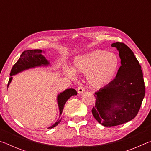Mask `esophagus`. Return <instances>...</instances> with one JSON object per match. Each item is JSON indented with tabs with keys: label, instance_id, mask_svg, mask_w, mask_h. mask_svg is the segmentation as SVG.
<instances>
[{
	"label": "esophagus",
	"instance_id": "obj_1",
	"mask_svg": "<svg viewBox=\"0 0 151 151\" xmlns=\"http://www.w3.org/2000/svg\"><path fill=\"white\" fill-rule=\"evenodd\" d=\"M85 89L83 86H78V87L77 91H78V93H79V94L83 93L84 92H85Z\"/></svg>",
	"mask_w": 151,
	"mask_h": 151
}]
</instances>
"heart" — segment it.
I'll use <instances>...</instances> for the list:
<instances>
[{"mask_svg": "<svg viewBox=\"0 0 151 151\" xmlns=\"http://www.w3.org/2000/svg\"><path fill=\"white\" fill-rule=\"evenodd\" d=\"M120 66L117 55L104 50H94L76 57L73 70L85 74L90 85L101 88L109 84L115 77ZM64 71L70 77L75 76L72 69L65 67Z\"/></svg>", "mask_w": 151, "mask_h": 151, "instance_id": "obj_1", "label": "heart"}]
</instances>
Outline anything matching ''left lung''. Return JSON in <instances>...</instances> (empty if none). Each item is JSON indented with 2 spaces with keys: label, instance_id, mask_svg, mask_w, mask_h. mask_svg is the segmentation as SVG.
<instances>
[{
  "label": "left lung",
  "instance_id": "1",
  "mask_svg": "<svg viewBox=\"0 0 151 151\" xmlns=\"http://www.w3.org/2000/svg\"><path fill=\"white\" fill-rule=\"evenodd\" d=\"M112 47L119 50L121 66L115 78L95 93L92 113L104 127L124 124L137 116L145 94L141 66L134 53L123 42Z\"/></svg>",
  "mask_w": 151,
  "mask_h": 151
}]
</instances>
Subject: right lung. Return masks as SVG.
<instances>
[{
  "label": "right lung",
  "mask_w": 151,
  "mask_h": 151,
  "mask_svg": "<svg viewBox=\"0 0 151 151\" xmlns=\"http://www.w3.org/2000/svg\"><path fill=\"white\" fill-rule=\"evenodd\" d=\"M41 53L42 50L39 49L24 50V52L22 53L21 55H20L19 59L18 60L17 62L14 64L13 66H12L11 73H10V75H14L25 69L35 67V66H47L48 64H49V63H48V61L46 59L44 56H42L41 55ZM12 76L10 77L8 83V86H9L10 83H11L12 81ZM76 94H77V93H76V90L73 88L66 89V90L63 92V93L58 94L57 97V101L58 107H59L60 116L61 115V114H62L64 106H65L66 102L67 101L68 99H69L70 96H72L73 95H76ZM59 118L60 119H58L52 126L50 127L48 129H52V128L58 125V123L60 122L61 119H62L60 118V116Z\"/></svg>",
  "instance_id": "obj_1"
}]
</instances>
